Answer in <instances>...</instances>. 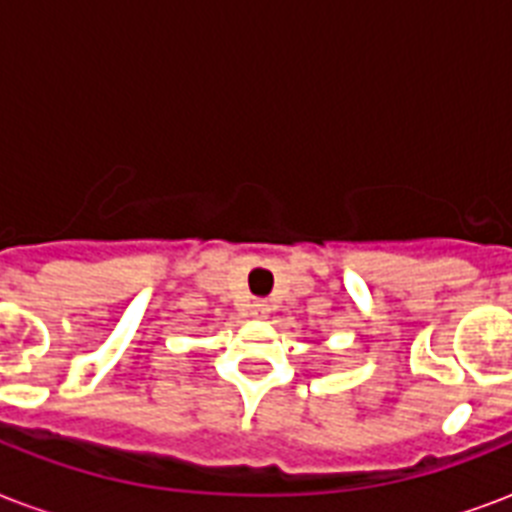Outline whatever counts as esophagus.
<instances>
[{"instance_id": "esophagus-1", "label": "esophagus", "mask_w": 512, "mask_h": 512, "mask_svg": "<svg viewBox=\"0 0 512 512\" xmlns=\"http://www.w3.org/2000/svg\"><path fill=\"white\" fill-rule=\"evenodd\" d=\"M249 311H252V316H255V319H265V316H268V311H271V308H268V303H265V300H255V303H252V308H249Z\"/></svg>"}]
</instances>
